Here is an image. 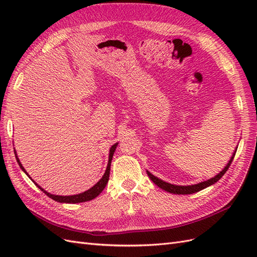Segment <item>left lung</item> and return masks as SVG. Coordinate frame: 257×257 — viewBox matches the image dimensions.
<instances>
[{
    "label": "left lung",
    "instance_id": "8db88e82",
    "mask_svg": "<svg viewBox=\"0 0 257 257\" xmlns=\"http://www.w3.org/2000/svg\"><path fill=\"white\" fill-rule=\"evenodd\" d=\"M236 151H237V149L235 150L234 153H232L229 162L227 163V165L223 168V170H222V172H220V174H217L216 176H214V177L211 178V179H209V180H207V181L199 182V183H197V184H193V185H175V184H170V183H168V182H165V181L161 180V179H159L158 177L153 176L151 173L148 172V170H147V174H148V176H149V178L151 179V180L159 186V188H161V189H163V190H165L166 192L173 193V194H182V195H185V194H193V193H196V192H198V191L204 190V189L208 188V186L212 185V184H214L215 182L219 181L220 179L224 176V174L227 172V169L229 168L232 160H234Z\"/></svg>",
    "mask_w": 257,
    "mask_h": 257
}]
</instances>
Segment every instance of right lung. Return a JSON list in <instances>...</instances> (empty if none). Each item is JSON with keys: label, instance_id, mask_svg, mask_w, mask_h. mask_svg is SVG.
<instances>
[{"label": "right lung", "instance_id": "obj_1", "mask_svg": "<svg viewBox=\"0 0 257 257\" xmlns=\"http://www.w3.org/2000/svg\"><path fill=\"white\" fill-rule=\"evenodd\" d=\"M116 146H118V143L116 144H114L111 148H110V150H109V159H108V165H107V168H106V170H105V174H104V176L100 178V180L95 184V185H93L91 189H89L88 191H85V192H83V193H80V194H76V195H71V196H59V195H53V194H50V193H48L47 191H45L43 188H41L40 185H38L33 179H31V180H32L38 188H40L46 195H47L48 197H50L51 199H53V200H56V201H59V203H66V204H78V203H84V201H89V200H92V199H94L95 197H97L100 193H102V191L105 189V186H106V184H107V182H108V180H109V174H110V165H111V160H112V157H113V153H114V151H115V148H116ZM15 155H16V160H17V162H18V164H19V166H20V168L23 170V172H25L27 175H28V177L29 178H31L30 176H29V174L26 172V169H25V167L22 166V164L20 163V161H19V159H18V157H17V153H16V150H15Z\"/></svg>", "mask_w": 257, "mask_h": 257}]
</instances>
